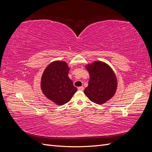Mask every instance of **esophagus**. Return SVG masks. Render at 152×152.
Masks as SVG:
<instances>
[{
    "mask_svg": "<svg viewBox=\"0 0 152 152\" xmlns=\"http://www.w3.org/2000/svg\"><path fill=\"white\" fill-rule=\"evenodd\" d=\"M78 90H79V91H83L84 90V87L83 86L79 87H78Z\"/></svg>",
    "mask_w": 152,
    "mask_h": 152,
    "instance_id": "34e87169",
    "label": "esophagus"
}]
</instances>
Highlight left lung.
<instances>
[{
	"label": "left lung",
	"instance_id": "8db88e82",
	"mask_svg": "<svg viewBox=\"0 0 152 152\" xmlns=\"http://www.w3.org/2000/svg\"><path fill=\"white\" fill-rule=\"evenodd\" d=\"M86 67L90 79L84 94L96 104L106 103L113 97L117 90V80L114 72L107 63L100 61H95Z\"/></svg>",
	"mask_w": 152,
	"mask_h": 152
}]
</instances>
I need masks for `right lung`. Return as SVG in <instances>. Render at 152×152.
I'll return each mask as SVG.
<instances>
[{
  "label": "right lung",
  "mask_w": 152,
  "mask_h": 152,
  "mask_svg": "<svg viewBox=\"0 0 152 152\" xmlns=\"http://www.w3.org/2000/svg\"><path fill=\"white\" fill-rule=\"evenodd\" d=\"M70 68L63 61H55L45 68L41 79L42 93L49 99L58 105L70 102L77 91L68 77Z\"/></svg>",
  "instance_id": "obj_1"
}]
</instances>
